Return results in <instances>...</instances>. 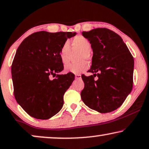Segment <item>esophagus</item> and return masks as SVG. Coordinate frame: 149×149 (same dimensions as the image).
Instances as JSON below:
<instances>
[{
    "label": "esophagus",
    "instance_id": "1",
    "mask_svg": "<svg viewBox=\"0 0 149 149\" xmlns=\"http://www.w3.org/2000/svg\"><path fill=\"white\" fill-rule=\"evenodd\" d=\"M75 79H81V74H76V75H75Z\"/></svg>",
    "mask_w": 149,
    "mask_h": 149
}]
</instances>
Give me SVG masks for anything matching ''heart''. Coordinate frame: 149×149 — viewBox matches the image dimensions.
<instances>
[{
  "label": "heart",
  "instance_id": "b5f03b06",
  "mask_svg": "<svg viewBox=\"0 0 149 149\" xmlns=\"http://www.w3.org/2000/svg\"><path fill=\"white\" fill-rule=\"evenodd\" d=\"M91 44L89 41L83 36H76L72 42L71 49L72 52L79 51L80 54L78 56V63L68 64L65 67L66 72L79 74L85 72L89 68V64L85 60H89L90 58L89 51L91 50ZM71 49L69 43L66 42L62 45L60 49L59 56L62 63L66 64L69 62Z\"/></svg>",
  "mask_w": 149,
  "mask_h": 149
}]
</instances>
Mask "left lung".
Returning a JSON list of instances; mask_svg holds the SVG:
<instances>
[{
    "label": "left lung",
    "instance_id": "1",
    "mask_svg": "<svg viewBox=\"0 0 149 149\" xmlns=\"http://www.w3.org/2000/svg\"><path fill=\"white\" fill-rule=\"evenodd\" d=\"M82 34L93 49L92 64L81 77L84 103L100 113H109L120 107L130 93L133 85L134 58L120 36L106 28H97ZM98 79L95 80L94 77Z\"/></svg>",
    "mask_w": 149,
    "mask_h": 149
}]
</instances>
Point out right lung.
Returning a JSON list of instances; mask_svg holds the SVG:
<instances>
[{"mask_svg": "<svg viewBox=\"0 0 149 149\" xmlns=\"http://www.w3.org/2000/svg\"><path fill=\"white\" fill-rule=\"evenodd\" d=\"M76 32L39 31L28 36L17 48L11 66L14 95L18 104L36 119L47 120L62 108L63 97L74 80L64 69L60 49ZM57 78L51 79L52 75Z\"/></svg>", "mask_w": 149, "mask_h": 149, "instance_id": "obj_1", "label": "right lung"}]
</instances>
